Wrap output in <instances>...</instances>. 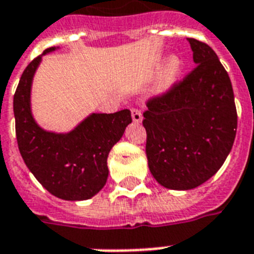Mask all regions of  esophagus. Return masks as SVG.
<instances>
[{
	"label": "esophagus",
	"mask_w": 254,
	"mask_h": 254,
	"mask_svg": "<svg viewBox=\"0 0 254 254\" xmlns=\"http://www.w3.org/2000/svg\"><path fill=\"white\" fill-rule=\"evenodd\" d=\"M131 117H133V121H134L135 124H139L142 123V113H141V111H138V109H131Z\"/></svg>",
	"instance_id": "34e87169"
}]
</instances>
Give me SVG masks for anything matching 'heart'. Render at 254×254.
Wrapping results in <instances>:
<instances>
[{
  "label": "heart",
  "mask_w": 254,
  "mask_h": 254,
  "mask_svg": "<svg viewBox=\"0 0 254 254\" xmlns=\"http://www.w3.org/2000/svg\"><path fill=\"white\" fill-rule=\"evenodd\" d=\"M183 71V62L178 55L173 54L166 58V61L162 64V68L159 71L158 81H157V93L163 95L177 84L179 77Z\"/></svg>",
  "instance_id": "b5f03b06"
}]
</instances>
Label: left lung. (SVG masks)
Returning <instances> with one entry per match:
<instances>
[{"instance_id": "1", "label": "left lung", "mask_w": 254, "mask_h": 254, "mask_svg": "<svg viewBox=\"0 0 254 254\" xmlns=\"http://www.w3.org/2000/svg\"><path fill=\"white\" fill-rule=\"evenodd\" d=\"M195 69L143 113L151 175L170 190H192L217 173L236 137L232 84L208 45L187 38Z\"/></svg>"}]
</instances>
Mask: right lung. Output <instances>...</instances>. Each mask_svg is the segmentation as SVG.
<instances>
[{
	"mask_svg": "<svg viewBox=\"0 0 254 254\" xmlns=\"http://www.w3.org/2000/svg\"><path fill=\"white\" fill-rule=\"evenodd\" d=\"M59 47H50L23 71L14 95L13 109L18 147L27 169L54 196L87 200L107 183L108 155L131 123L129 109L116 113H91L72 130H46L31 109V87L42 58Z\"/></svg>",
	"mask_w": 254,
	"mask_h": 254,
	"instance_id": "obj_1",
	"label": "right lung"
}]
</instances>
